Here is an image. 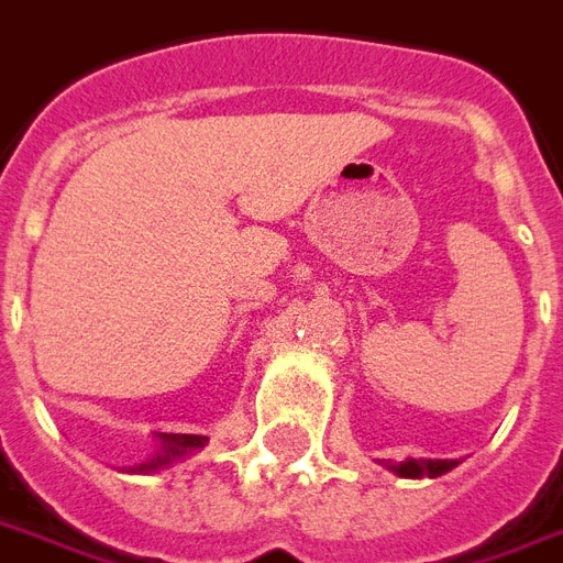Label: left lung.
Segmentation results:
<instances>
[{
  "mask_svg": "<svg viewBox=\"0 0 563 563\" xmlns=\"http://www.w3.org/2000/svg\"><path fill=\"white\" fill-rule=\"evenodd\" d=\"M456 465H460V460H424V456L413 460V456H408L405 463H385V468L396 474V477L422 479V477H442V474H448L451 468H456Z\"/></svg>",
  "mask_w": 563,
  "mask_h": 563,
  "instance_id": "obj_1",
  "label": "left lung"
}]
</instances>
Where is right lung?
<instances>
[{
    "label": "right lung",
    "mask_w": 563,
    "mask_h": 563,
    "mask_svg": "<svg viewBox=\"0 0 563 563\" xmlns=\"http://www.w3.org/2000/svg\"><path fill=\"white\" fill-rule=\"evenodd\" d=\"M155 442H158V448H155L150 460H144V463L139 465H130V468L123 465L121 472L126 474L164 472V468H170V465L178 463V460H185V456L202 451L208 437H196V433H155Z\"/></svg>",
    "instance_id": "right-lung-1"
}]
</instances>
